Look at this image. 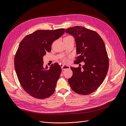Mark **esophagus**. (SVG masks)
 I'll list each match as a JSON object with an SVG mask.
<instances>
[{
	"instance_id": "34e87169",
	"label": "esophagus",
	"mask_w": 126,
	"mask_h": 126,
	"mask_svg": "<svg viewBox=\"0 0 126 126\" xmlns=\"http://www.w3.org/2000/svg\"><path fill=\"white\" fill-rule=\"evenodd\" d=\"M61 68L62 70H66V69H69L70 67L69 66L67 65H63L61 66Z\"/></svg>"
}]
</instances>
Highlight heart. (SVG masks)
Returning a JSON list of instances; mask_svg holds the SVG:
<instances>
[{"label":"heart","mask_w":126,"mask_h":126,"mask_svg":"<svg viewBox=\"0 0 126 126\" xmlns=\"http://www.w3.org/2000/svg\"><path fill=\"white\" fill-rule=\"evenodd\" d=\"M73 38V37H72V36H68L67 37H65L64 39H68V38ZM61 60L64 63H67L69 61L68 59L66 57H62L61 59Z\"/></svg>","instance_id":"b5f03b06"}]
</instances>
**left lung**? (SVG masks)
<instances>
[{
  "label": "left lung",
  "instance_id": "1",
  "mask_svg": "<svg viewBox=\"0 0 126 126\" xmlns=\"http://www.w3.org/2000/svg\"><path fill=\"white\" fill-rule=\"evenodd\" d=\"M75 38L78 64L82 68L71 67L73 72L68 83L72 90L82 95L95 91L103 82L109 68V59L104 41L97 33L80 26L65 30Z\"/></svg>",
  "mask_w": 126,
  "mask_h": 126
}]
</instances>
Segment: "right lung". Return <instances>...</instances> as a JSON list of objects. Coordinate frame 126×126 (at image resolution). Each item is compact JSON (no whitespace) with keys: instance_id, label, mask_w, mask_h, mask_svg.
<instances>
[{"instance_id":"obj_1","label":"right lung","mask_w":126,"mask_h":126,"mask_svg":"<svg viewBox=\"0 0 126 126\" xmlns=\"http://www.w3.org/2000/svg\"><path fill=\"white\" fill-rule=\"evenodd\" d=\"M64 32V29L37 30L20 43L14 58L15 69L20 84L31 96L44 99L54 93L62 69L57 63L51 64L49 69L47 66L44 68L43 56Z\"/></svg>"}]
</instances>
